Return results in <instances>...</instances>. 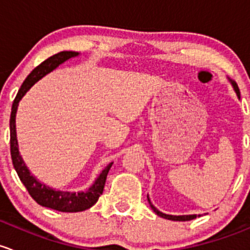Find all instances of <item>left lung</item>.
I'll return each mask as SVG.
<instances>
[{"instance_id":"8db88e82","label":"left lung","mask_w":250,"mask_h":250,"mask_svg":"<svg viewBox=\"0 0 250 250\" xmlns=\"http://www.w3.org/2000/svg\"><path fill=\"white\" fill-rule=\"evenodd\" d=\"M230 82H231V84H232L233 89H235L236 94H237V97H238V99H240V97H241V95H240V89H238L237 84H236L235 82H232V81H231V79H230ZM148 202H149V205H150L151 209H153L154 212H155L156 214L159 215V217H161V218H165V219H168V220H174V221H188V220H192V219H195V218H196V214H190V215H169V214H165V213L160 212V210H159V209H156V208L154 207V206H153V203H151V202H150V200H149V197H148Z\"/></svg>"}]
</instances>
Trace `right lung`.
Wrapping results in <instances>:
<instances>
[{
  "label": "right lung",
  "mask_w": 250,
  "mask_h": 250,
  "mask_svg": "<svg viewBox=\"0 0 250 250\" xmlns=\"http://www.w3.org/2000/svg\"><path fill=\"white\" fill-rule=\"evenodd\" d=\"M79 53L77 51H60L55 55L50 56L45 61H43L41 65L33 69L32 72L25 79L22 85L20 86L17 96H15L14 102L12 106V113H10L9 120V128H10V155H12L13 166L19 176L20 181L25 185L29 194L38 205L43 207L51 208V209L59 210V212H82V210L89 209L90 207L95 205L99 200L100 195H102L106 183L107 174L109 172L113 163L108 164L104 169L100 173V176L95 179L94 184L86 190V191L79 192H71V191H61V190L51 189L50 187H47L45 184L41 183L36 177H33L29 171V168L25 165L24 160L19 154V148H18V140H17V130H15V115H17L18 106H19L20 100L24 97V95L31 89V86L54 71L56 67L63 63L65 61L69 60L71 58H76Z\"/></svg>",
  "instance_id": "right-lung-1"
}]
</instances>
